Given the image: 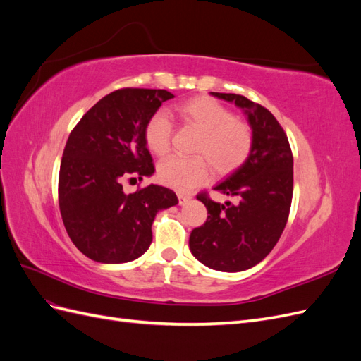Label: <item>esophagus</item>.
Listing matches in <instances>:
<instances>
[{"label":"esophagus","mask_w":361,"mask_h":361,"mask_svg":"<svg viewBox=\"0 0 361 361\" xmlns=\"http://www.w3.org/2000/svg\"><path fill=\"white\" fill-rule=\"evenodd\" d=\"M178 199H179V203L183 204V203H187V202L191 199V194L179 191V192H178Z\"/></svg>","instance_id":"1"}]
</instances>
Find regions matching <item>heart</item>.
Masks as SVG:
<instances>
[{"label": "heart", "mask_w": 361, "mask_h": 361, "mask_svg": "<svg viewBox=\"0 0 361 361\" xmlns=\"http://www.w3.org/2000/svg\"><path fill=\"white\" fill-rule=\"evenodd\" d=\"M185 125L200 130L195 140L194 157H169L158 166L161 183L174 190H190L209 178L211 167L216 174H228L239 169L251 155L255 134L251 126L216 102L199 96L173 106ZM173 125L164 111L152 114L145 126V141L152 154L164 157L170 149Z\"/></svg>", "instance_id": "heart-1"}]
</instances>
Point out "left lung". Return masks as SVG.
<instances>
[{"instance_id":"obj_1","label":"left lung","mask_w":361,"mask_h":361,"mask_svg":"<svg viewBox=\"0 0 361 361\" xmlns=\"http://www.w3.org/2000/svg\"><path fill=\"white\" fill-rule=\"evenodd\" d=\"M211 94L243 108L255 146L243 166L214 188L235 197V203L223 204L207 192L197 194L207 218L191 232L190 248L203 265L238 272L264 260L285 231L293 192V157L286 133L265 106L235 93Z\"/></svg>"}]
</instances>
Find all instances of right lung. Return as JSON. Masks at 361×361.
I'll list each match as a JSON object with an SVG mask.
<instances>
[{
  "instance_id": "1",
  "label": "right lung",
  "mask_w": 361,
  "mask_h": 361,
  "mask_svg": "<svg viewBox=\"0 0 361 361\" xmlns=\"http://www.w3.org/2000/svg\"><path fill=\"white\" fill-rule=\"evenodd\" d=\"M171 97L126 87L104 96L72 129L60 164V214L75 247L94 262L123 264L146 253L157 212L178 203L174 191L154 183L123 191V182L155 171L145 126Z\"/></svg>"
}]
</instances>
